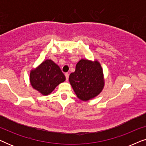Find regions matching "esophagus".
I'll return each instance as SVG.
<instances>
[{
    "label": "esophagus",
    "mask_w": 146,
    "mask_h": 146,
    "mask_svg": "<svg viewBox=\"0 0 146 146\" xmlns=\"http://www.w3.org/2000/svg\"><path fill=\"white\" fill-rule=\"evenodd\" d=\"M65 76H66V81L68 80L69 74H68V73H65Z\"/></svg>",
    "instance_id": "1"
}]
</instances>
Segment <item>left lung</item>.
I'll list each match as a JSON object with an SVG mask.
<instances>
[{"label":"left lung","mask_w":146,"mask_h":146,"mask_svg":"<svg viewBox=\"0 0 146 146\" xmlns=\"http://www.w3.org/2000/svg\"><path fill=\"white\" fill-rule=\"evenodd\" d=\"M70 83L79 99L89 100L102 90L103 71L98 61L82 59L76 66V70L69 76Z\"/></svg>","instance_id":"obj_1"}]
</instances>
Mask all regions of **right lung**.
Here are the masks:
<instances>
[{"instance_id": "1", "label": "right lung", "mask_w": 146, "mask_h": 146, "mask_svg": "<svg viewBox=\"0 0 146 146\" xmlns=\"http://www.w3.org/2000/svg\"><path fill=\"white\" fill-rule=\"evenodd\" d=\"M66 77L57 64L51 60L44 61L30 74V81L34 88L42 95L50 94Z\"/></svg>"}]
</instances>
